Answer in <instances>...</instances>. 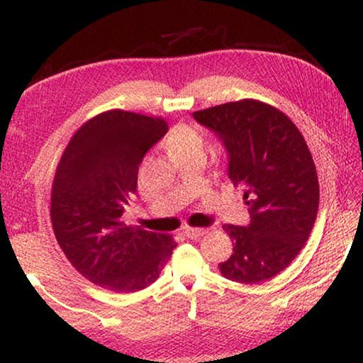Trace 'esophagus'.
Segmentation results:
<instances>
[{
  "mask_svg": "<svg viewBox=\"0 0 363 363\" xmlns=\"http://www.w3.org/2000/svg\"><path fill=\"white\" fill-rule=\"evenodd\" d=\"M205 232H206L205 229H194V227H186V229H184V235L189 238H196V237L203 235Z\"/></svg>",
  "mask_w": 363,
  "mask_h": 363,
  "instance_id": "obj_1",
  "label": "esophagus"
}]
</instances>
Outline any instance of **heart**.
Returning a JSON list of instances; mask_svg holds the SVG:
<instances>
[{
	"mask_svg": "<svg viewBox=\"0 0 363 363\" xmlns=\"http://www.w3.org/2000/svg\"><path fill=\"white\" fill-rule=\"evenodd\" d=\"M167 149L173 160L189 153L203 152L205 139L199 130L189 125L174 126L167 138Z\"/></svg>",
	"mask_w": 363,
	"mask_h": 363,
	"instance_id": "b5f03b06",
	"label": "heart"
}]
</instances>
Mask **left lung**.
<instances>
[{
	"label": "left lung",
	"instance_id": "obj_1",
	"mask_svg": "<svg viewBox=\"0 0 363 363\" xmlns=\"http://www.w3.org/2000/svg\"><path fill=\"white\" fill-rule=\"evenodd\" d=\"M229 155L233 186H243L250 224H224L232 255L219 264L225 279L267 281L290 266L311 235L318 211L314 160L296 125L267 104L243 99L194 112Z\"/></svg>",
	"mask_w": 363,
	"mask_h": 363
}]
</instances>
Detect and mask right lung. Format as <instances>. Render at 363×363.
Here are the masks:
<instances>
[{"label":"right lung","instance_id":"add662e5","mask_svg":"<svg viewBox=\"0 0 363 363\" xmlns=\"http://www.w3.org/2000/svg\"><path fill=\"white\" fill-rule=\"evenodd\" d=\"M168 131L163 118L108 110L73 134L54 176L51 223L59 247L84 279L115 293L149 286L177 243L126 225L139 164Z\"/></svg>","mask_w":363,"mask_h":363}]
</instances>
